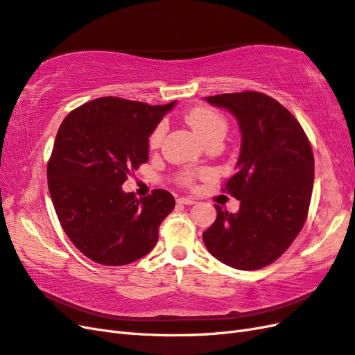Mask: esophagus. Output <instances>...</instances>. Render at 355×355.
Segmentation results:
<instances>
[{
  "label": "esophagus",
  "mask_w": 355,
  "mask_h": 355,
  "mask_svg": "<svg viewBox=\"0 0 355 355\" xmlns=\"http://www.w3.org/2000/svg\"><path fill=\"white\" fill-rule=\"evenodd\" d=\"M178 203L179 205H187V206H189V205H194L196 201L191 198V197H179L178 198Z\"/></svg>",
  "instance_id": "1"
}]
</instances>
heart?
I'll use <instances>...</instances> for the list:
<instances>
[{
  "instance_id": "obj_1",
  "label": "heart",
  "mask_w": 355,
  "mask_h": 355,
  "mask_svg": "<svg viewBox=\"0 0 355 355\" xmlns=\"http://www.w3.org/2000/svg\"><path fill=\"white\" fill-rule=\"evenodd\" d=\"M185 121L188 122V125L198 134L200 139L203 141L215 136V134H225L227 131V121L223 114H219L214 109L205 107V106H198L188 110L185 114ZM164 134H166V123L161 122L154 128V131L150 132L149 145L152 148H157L162 141V139H164ZM200 175L201 173H197V171H187V173L180 176V182L187 187H191L194 184L197 176Z\"/></svg>"
}]
</instances>
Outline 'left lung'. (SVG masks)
Segmentation results:
<instances>
[{
  "instance_id": "obj_1",
  "label": "left lung",
  "mask_w": 355,
  "mask_h": 355,
  "mask_svg": "<svg viewBox=\"0 0 355 355\" xmlns=\"http://www.w3.org/2000/svg\"><path fill=\"white\" fill-rule=\"evenodd\" d=\"M227 109L242 131L236 173L227 193L241 200L237 214L218 205L203 233L207 251L239 270H258L276 261L308 218L313 188V154L302 125L269 95L245 91L206 97Z\"/></svg>"
}]
</instances>
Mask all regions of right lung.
<instances>
[{"label": "right lung", "mask_w": 355, "mask_h": 355, "mask_svg": "<svg viewBox=\"0 0 355 355\" xmlns=\"http://www.w3.org/2000/svg\"><path fill=\"white\" fill-rule=\"evenodd\" d=\"M101 97L71 110L56 132L47 187L73 245L103 266H123L149 254L175 197L154 189L136 198L122 185L149 158V136L173 109Z\"/></svg>", "instance_id": "right-lung-1"}]
</instances>
